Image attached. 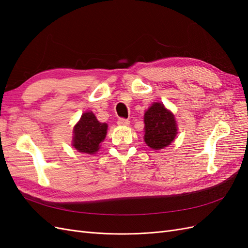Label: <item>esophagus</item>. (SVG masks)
I'll list each match as a JSON object with an SVG mask.
<instances>
[{
    "mask_svg": "<svg viewBox=\"0 0 248 248\" xmlns=\"http://www.w3.org/2000/svg\"><path fill=\"white\" fill-rule=\"evenodd\" d=\"M117 123H118V125H120V126H127V125H129L130 121H129V120H128V119L120 118V119H118V121H117Z\"/></svg>",
    "mask_w": 248,
    "mask_h": 248,
    "instance_id": "34e87169",
    "label": "esophagus"
}]
</instances>
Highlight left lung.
I'll list each match as a JSON object with an SVG mask.
<instances>
[{
    "mask_svg": "<svg viewBox=\"0 0 248 248\" xmlns=\"http://www.w3.org/2000/svg\"><path fill=\"white\" fill-rule=\"evenodd\" d=\"M145 141L152 149L159 150L171 144L177 134L174 115L162 103L155 102L145 112Z\"/></svg>",
    "mask_w": 248,
    "mask_h": 248,
    "instance_id": "8db88e82",
    "label": "left lung"
}]
</instances>
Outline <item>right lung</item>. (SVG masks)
Returning <instances> with one entry per match:
<instances>
[{
	"mask_svg": "<svg viewBox=\"0 0 248 248\" xmlns=\"http://www.w3.org/2000/svg\"><path fill=\"white\" fill-rule=\"evenodd\" d=\"M108 124L100 123L92 111L82 114L73 129V147L78 152L94 154L107 136Z\"/></svg>",
	"mask_w": 248,
	"mask_h": 248,
	"instance_id": "1",
	"label": "right lung"
}]
</instances>
